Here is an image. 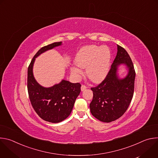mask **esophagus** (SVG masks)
<instances>
[{"label":"esophagus","mask_w":158,"mask_h":158,"mask_svg":"<svg viewBox=\"0 0 158 158\" xmlns=\"http://www.w3.org/2000/svg\"><path fill=\"white\" fill-rule=\"evenodd\" d=\"M86 88H87V87H86L85 85H81V91H84V90H85V89H86Z\"/></svg>","instance_id":"obj_1"}]
</instances>
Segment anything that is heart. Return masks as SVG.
I'll list each match as a JSON object with an SVG mask.
<instances>
[{
  "label": "heart",
  "mask_w": 158,
  "mask_h": 158,
  "mask_svg": "<svg viewBox=\"0 0 158 158\" xmlns=\"http://www.w3.org/2000/svg\"><path fill=\"white\" fill-rule=\"evenodd\" d=\"M78 65L72 67V73L76 77L82 74L79 67L85 68L87 77L94 82L102 81L109 73L111 63V52L107 46L89 45L81 48L75 57Z\"/></svg>",
  "instance_id": "b5f03b06"
}]
</instances>
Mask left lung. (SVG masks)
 Segmentation results:
<instances>
[{"label": "left lung", "mask_w": 158, "mask_h": 158, "mask_svg": "<svg viewBox=\"0 0 158 158\" xmlns=\"http://www.w3.org/2000/svg\"><path fill=\"white\" fill-rule=\"evenodd\" d=\"M115 59L105 79L98 86L92 87L93 99L89 107L91 114L98 120L110 123L121 117L132 99L136 77L134 65L127 51L119 45ZM125 64L127 75L120 78L118 66Z\"/></svg>", "instance_id": "obj_1"}]
</instances>
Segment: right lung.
<instances>
[{"mask_svg": "<svg viewBox=\"0 0 158 158\" xmlns=\"http://www.w3.org/2000/svg\"><path fill=\"white\" fill-rule=\"evenodd\" d=\"M61 45L62 42H58L42 48L34 56L27 71V90L31 104L40 118L52 123H60L70 115L81 85L63 79L53 86L43 87L34 78L33 66L36 57Z\"/></svg>", "mask_w": 158, "mask_h": 158, "instance_id": "1", "label": "right lung"}]
</instances>
